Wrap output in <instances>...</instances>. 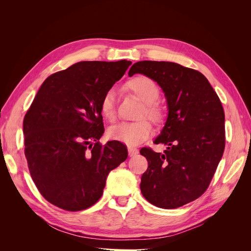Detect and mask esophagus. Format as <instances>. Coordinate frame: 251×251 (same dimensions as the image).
<instances>
[{
	"label": "esophagus",
	"instance_id": "obj_1",
	"mask_svg": "<svg viewBox=\"0 0 251 251\" xmlns=\"http://www.w3.org/2000/svg\"><path fill=\"white\" fill-rule=\"evenodd\" d=\"M127 151H128V156L130 157H134V156H136L138 154V149H136V148H133V147H128L127 148Z\"/></svg>",
	"mask_w": 251,
	"mask_h": 251
}]
</instances>
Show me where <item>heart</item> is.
Segmentation results:
<instances>
[{
  "label": "heart",
  "instance_id": "obj_1",
  "mask_svg": "<svg viewBox=\"0 0 251 251\" xmlns=\"http://www.w3.org/2000/svg\"><path fill=\"white\" fill-rule=\"evenodd\" d=\"M128 91L138 97L143 102V108L140 111L139 117L146 115L155 123H160L163 119V111L155 102L160 91L157 83L148 76H136L126 83ZM100 112L102 116L110 121L115 119V94L112 90L107 91L101 98ZM153 127L147 119H140L134 123H121L112 126L109 130L110 138L124 142L128 146H136L148 139Z\"/></svg>",
  "mask_w": 251,
  "mask_h": 251
}]
</instances>
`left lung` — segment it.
Here are the masks:
<instances>
[{"label": "left lung", "instance_id": "8db88e82", "mask_svg": "<svg viewBox=\"0 0 251 251\" xmlns=\"http://www.w3.org/2000/svg\"><path fill=\"white\" fill-rule=\"evenodd\" d=\"M139 73L156 81L168 103V118L154 143L165 144L156 153L142 148L148 170L141 177L144 198L157 207L173 209L206 191L225 148L222 103L207 78L176 63L143 60L128 75Z\"/></svg>", "mask_w": 251, "mask_h": 251}]
</instances>
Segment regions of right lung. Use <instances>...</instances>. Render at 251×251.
Listing matches in <instances>:
<instances>
[{"instance_id": "1", "label": "right lung", "mask_w": 251, "mask_h": 251, "mask_svg": "<svg viewBox=\"0 0 251 251\" xmlns=\"http://www.w3.org/2000/svg\"><path fill=\"white\" fill-rule=\"evenodd\" d=\"M130 60L79 62L46 78L27 111L23 133L31 178L55 206L78 211L100 199L109 173L127 157L104 132L100 101Z\"/></svg>"}]
</instances>
